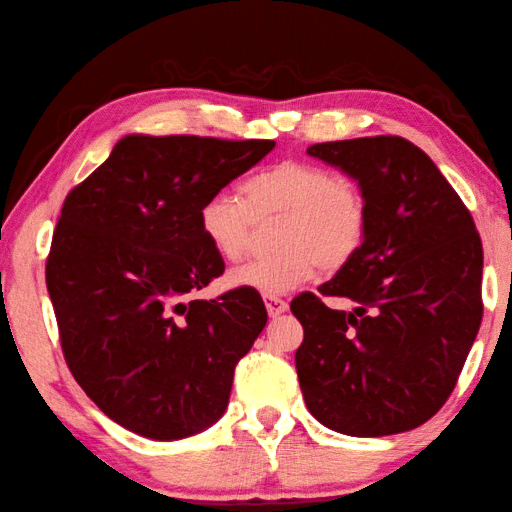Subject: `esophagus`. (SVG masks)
<instances>
[{
    "label": "esophagus",
    "mask_w": 512,
    "mask_h": 512,
    "mask_svg": "<svg viewBox=\"0 0 512 512\" xmlns=\"http://www.w3.org/2000/svg\"><path fill=\"white\" fill-rule=\"evenodd\" d=\"M264 302H266V311H268V315H271V318H277V315L288 309L286 300H282L280 295H266Z\"/></svg>",
    "instance_id": "1"
}]
</instances>
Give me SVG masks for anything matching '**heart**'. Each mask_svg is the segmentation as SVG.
<instances>
[{"label":"heart","mask_w":512,"mask_h":512,"mask_svg":"<svg viewBox=\"0 0 512 512\" xmlns=\"http://www.w3.org/2000/svg\"><path fill=\"white\" fill-rule=\"evenodd\" d=\"M273 217L277 248L237 266L228 275L232 286L286 293L309 280L315 268H345L367 235V201L358 185L306 161L264 167L241 183V197L212 194L199 208V230L212 253L235 262L248 248L255 221Z\"/></svg>","instance_id":"1"}]
</instances>
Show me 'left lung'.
Instances as JSON below:
<instances>
[{"label": "left lung", "instance_id": "left-lung-1", "mask_svg": "<svg viewBox=\"0 0 512 512\" xmlns=\"http://www.w3.org/2000/svg\"><path fill=\"white\" fill-rule=\"evenodd\" d=\"M356 179L367 235L351 262L291 311L309 412L349 436L414 430L441 410L477 338L483 248L470 210L430 156L401 136L311 145ZM322 296H345L351 312Z\"/></svg>", "mask_w": 512, "mask_h": 512}]
</instances>
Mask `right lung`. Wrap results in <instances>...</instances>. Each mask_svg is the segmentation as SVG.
I'll return each mask as SVG.
<instances>
[{"label": "right lung", "mask_w": 512, "mask_h": 512, "mask_svg": "<svg viewBox=\"0 0 512 512\" xmlns=\"http://www.w3.org/2000/svg\"><path fill=\"white\" fill-rule=\"evenodd\" d=\"M273 147L132 134L64 199L46 257L62 353L125 430L174 441L226 412L268 313L255 288L194 297L226 268L201 237L199 208Z\"/></svg>", "instance_id": "obj_1"}]
</instances>
